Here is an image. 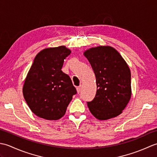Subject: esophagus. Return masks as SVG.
<instances>
[{
  "label": "esophagus",
  "instance_id": "esophagus-1",
  "mask_svg": "<svg viewBox=\"0 0 157 157\" xmlns=\"http://www.w3.org/2000/svg\"><path fill=\"white\" fill-rule=\"evenodd\" d=\"M77 92H78V94H79V92H80V91H81V89H82V88H81V86H79V87H77Z\"/></svg>",
  "mask_w": 157,
  "mask_h": 157
}]
</instances>
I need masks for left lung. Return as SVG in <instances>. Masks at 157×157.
<instances>
[{"label": "left lung", "instance_id": "left-lung-1", "mask_svg": "<svg viewBox=\"0 0 157 157\" xmlns=\"http://www.w3.org/2000/svg\"><path fill=\"white\" fill-rule=\"evenodd\" d=\"M96 76L95 97L88 102L96 119L107 120L121 114L132 96L131 72L119 52L109 46H98L84 52Z\"/></svg>", "mask_w": 157, "mask_h": 157}]
</instances>
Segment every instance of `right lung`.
<instances>
[{"mask_svg":"<svg viewBox=\"0 0 157 157\" xmlns=\"http://www.w3.org/2000/svg\"><path fill=\"white\" fill-rule=\"evenodd\" d=\"M65 46L44 48L36 56L23 86V94L33 113L46 120H57L65 114L76 94L68 75L61 71L71 54Z\"/></svg>","mask_w":157,"mask_h":157,"instance_id":"right-lung-1","label":"right lung"}]
</instances>
